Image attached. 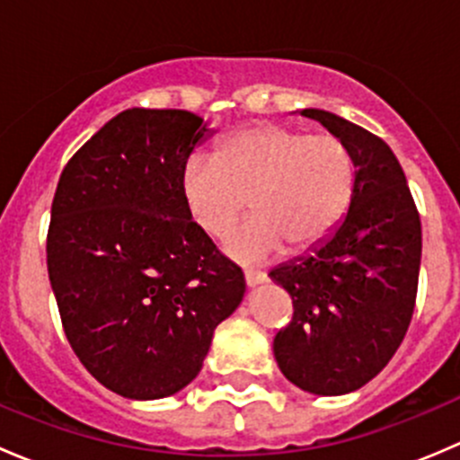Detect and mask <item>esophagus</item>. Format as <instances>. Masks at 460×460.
Returning <instances> with one entry per match:
<instances>
[{
	"label": "esophagus",
	"mask_w": 460,
	"mask_h": 460,
	"mask_svg": "<svg viewBox=\"0 0 460 460\" xmlns=\"http://www.w3.org/2000/svg\"><path fill=\"white\" fill-rule=\"evenodd\" d=\"M244 282H247V287H258L262 285V282H267V273L247 269V271H244Z\"/></svg>",
	"instance_id": "1"
}]
</instances>
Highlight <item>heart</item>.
I'll use <instances>...</instances> for the list:
<instances>
[{
    "mask_svg": "<svg viewBox=\"0 0 460 460\" xmlns=\"http://www.w3.org/2000/svg\"><path fill=\"white\" fill-rule=\"evenodd\" d=\"M354 189L356 162L341 137L280 124L231 133L216 157H189L180 180L189 217L211 238L229 234L249 200L253 217L222 247L244 264L271 260L282 247H320L345 217Z\"/></svg>",
    "mask_w": 460,
    "mask_h": 460,
    "instance_id": "1",
    "label": "heart"
}]
</instances>
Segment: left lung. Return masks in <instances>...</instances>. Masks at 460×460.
I'll list each match as a JSON object with an SVG mask.
<instances>
[{
    "mask_svg": "<svg viewBox=\"0 0 460 460\" xmlns=\"http://www.w3.org/2000/svg\"><path fill=\"white\" fill-rule=\"evenodd\" d=\"M300 113L349 146L356 189L329 240L269 273L294 300V318L273 338V356L296 387L341 396L367 385L401 347L414 314L423 235L387 144L329 111Z\"/></svg>",
    "mask_w": 460,
    "mask_h": 460,
    "instance_id": "obj_1",
    "label": "left lung"
}]
</instances>
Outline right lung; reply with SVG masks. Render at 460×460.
I'll return each mask as SVG.
<instances>
[{
    "label": "right lung",
    "instance_id": "obj_1",
    "mask_svg": "<svg viewBox=\"0 0 460 460\" xmlns=\"http://www.w3.org/2000/svg\"><path fill=\"white\" fill-rule=\"evenodd\" d=\"M211 133L178 109H127L59 175L46 264L64 333L106 389L155 401L200 374L244 273L184 208L180 180Z\"/></svg>",
    "mask_w": 460,
    "mask_h": 460
}]
</instances>
